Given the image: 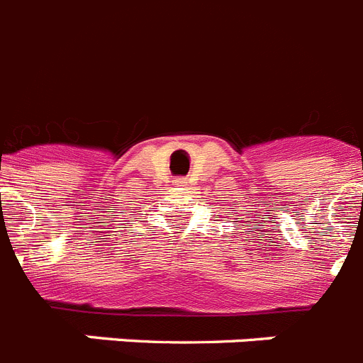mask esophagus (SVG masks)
Wrapping results in <instances>:
<instances>
[{
	"label": "esophagus",
	"instance_id": "34e87169",
	"mask_svg": "<svg viewBox=\"0 0 363 363\" xmlns=\"http://www.w3.org/2000/svg\"><path fill=\"white\" fill-rule=\"evenodd\" d=\"M186 184H188L186 179H175V186H177V188H186Z\"/></svg>",
	"mask_w": 363,
	"mask_h": 363
}]
</instances>
